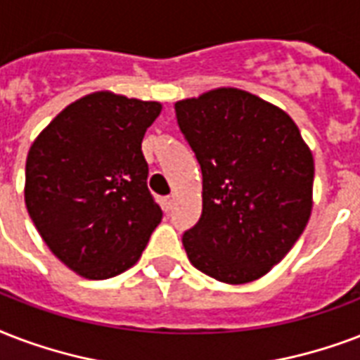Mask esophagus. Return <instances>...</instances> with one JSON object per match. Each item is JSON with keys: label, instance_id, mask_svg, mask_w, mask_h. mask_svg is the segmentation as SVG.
I'll return each instance as SVG.
<instances>
[{"label": "esophagus", "instance_id": "34e87169", "mask_svg": "<svg viewBox=\"0 0 360 360\" xmlns=\"http://www.w3.org/2000/svg\"><path fill=\"white\" fill-rule=\"evenodd\" d=\"M174 202H176V197H174V195H169V197L163 199V205H165L167 210H171L172 206H174Z\"/></svg>", "mask_w": 360, "mask_h": 360}]
</instances>
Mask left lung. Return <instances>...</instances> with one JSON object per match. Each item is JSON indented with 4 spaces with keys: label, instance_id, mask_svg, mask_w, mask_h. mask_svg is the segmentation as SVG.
I'll use <instances>...</instances> for the list:
<instances>
[{
    "label": "left lung",
    "instance_id": "8db88e82",
    "mask_svg": "<svg viewBox=\"0 0 360 360\" xmlns=\"http://www.w3.org/2000/svg\"><path fill=\"white\" fill-rule=\"evenodd\" d=\"M202 171V214L182 244L224 283L259 280L285 257L311 214L314 155L291 116L238 88L174 103Z\"/></svg>",
    "mask_w": 360,
    "mask_h": 360
}]
</instances>
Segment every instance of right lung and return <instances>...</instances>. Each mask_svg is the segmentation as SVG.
<instances>
[{"instance_id": "1", "label": "right lung", "mask_w": 360, "mask_h": 360, "mask_svg": "<svg viewBox=\"0 0 360 360\" xmlns=\"http://www.w3.org/2000/svg\"><path fill=\"white\" fill-rule=\"evenodd\" d=\"M161 103L96 91L67 105L33 141L24 199L61 263L107 280L139 261L161 221L142 139Z\"/></svg>"}]
</instances>
